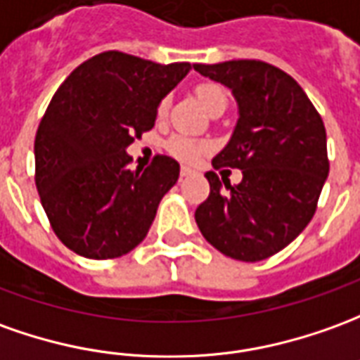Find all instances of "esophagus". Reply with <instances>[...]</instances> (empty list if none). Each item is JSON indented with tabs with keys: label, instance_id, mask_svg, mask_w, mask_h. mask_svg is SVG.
<instances>
[{
	"label": "esophagus",
	"instance_id": "34e87169",
	"mask_svg": "<svg viewBox=\"0 0 360 360\" xmlns=\"http://www.w3.org/2000/svg\"><path fill=\"white\" fill-rule=\"evenodd\" d=\"M193 169H191V167H181V177H191V175H193Z\"/></svg>",
	"mask_w": 360,
	"mask_h": 360
}]
</instances>
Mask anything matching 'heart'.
Returning <instances> with one entry per match:
<instances>
[{"mask_svg": "<svg viewBox=\"0 0 360 360\" xmlns=\"http://www.w3.org/2000/svg\"><path fill=\"white\" fill-rule=\"evenodd\" d=\"M198 99L202 101L206 109L210 112H216V110H226L228 107V95L224 91L220 85L216 84H200L197 87ZM167 109H169V97H163L162 101L158 103V109H155V115L158 119H163L167 115ZM165 150L179 162L185 163H195L208 150V146L200 140H195V138L187 136V134H173L167 142H165Z\"/></svg>", "mask_w": 360, "mask_h": 360, "instance_id": "b5f03b06", "label": "heart"}]
</instances>
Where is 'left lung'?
Returning a JSON list of instances; mask_svg holds the SVG:
<instances>
[{
	"label": "left lung",
	"mask_w": 360,
	"mask_h": 360,
	"mask_svg": "<svg viewBox=\"0 0 360 360\" xmlns=\"http://www.w3.org/2000/svg\"><path fill=\"white\" fill-rule=\"evenodd\" d=\"M228 85L240 105L232 140L214 169H241L240 185L205 175L210 195L195 220L205 240L228 257L255 263L286 248L318 208L329 173L328 138L320 112L296 79L261 60L195 64Z\"/></svg>",
	"instance_id": "obj_1"
}]
</instances>
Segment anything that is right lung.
Listing matches in <instances>:
<instances>
[{"label": "right lung", "instance_id": "add662e5", "mask_svg": "<svg viewBox=\"0 0 360 360\" xmlns=\"http://www.w3.org/2000/svg\"><path fill=\"white\" fill-rule=\"evenodd\" d=\"M191 68L109 50L58 87L34 138V183L68 250L115 259L144 240L160 200L179 179V163L158 154L144 172H130L127 148L154 128L158 103Z\"/></svg>", "mask_w": 360, "mask_h": 360}]
</instances>
